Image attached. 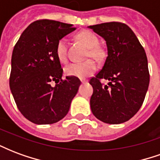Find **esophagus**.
<instances>
[{
	"mask_svg": "<svg viewBox=\"0 0 160 160\" xmlns=\"http://www.w3.org/2000/svg\"><path fill=\"white\" fill-rule=\"evenodd\" d=\"M80 81H81V83H82V84L87 83V80H80Z\"/></svg>",
	"mask_w": 160,
	"mask_h": 160,
	"instance_id": "esophagus-1",
	"label": "esophagus"
}]
</instances>
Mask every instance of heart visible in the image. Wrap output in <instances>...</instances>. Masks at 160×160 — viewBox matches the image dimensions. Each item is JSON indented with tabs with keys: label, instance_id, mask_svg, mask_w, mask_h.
Here are the masks:
<instances>
[{
	"label": "heart",
	"instance_id": "heart-1",
	"mask_svg": "<svg viewBox=\"0 0 160 160\" xmlns=\"http://www.w3.org/2000/svg\"><path fill=\"white\" fill-rule=\"evenodd\" d=\"M77 38L86 44L89 48L88 56L94 58H100L102 50L98 48V39L93 33L90 32H81L77 35ZM67 42L66 38H61L57 41L56 47V56L61 62L67 61ZM97 69V63L92 59H88L85 62H72L65 68V73L68 76H73L85 79L89 77Z\"/></svg>",
	"mask_w": 160,
	"mask_h": 160
}]
</instances>
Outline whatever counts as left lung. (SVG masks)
Segmentation results:
<instances>
[{
  "label": "left lung",
  "mask_w": 160,
  "mask_h": 160,
  "mask_svg": "<svg viewBox=\"0 0 160 160\" xmlns=\"http://www.w3.org/2000/svg\"><path fill=\"white\" fill-rule=\"evenodd\" d=\"M106 42L108 56L102 69L92 78V114L109 124L133 118L143 104L149 86L147 55L134 32L125 24L108 22L88 26ZM101 78L111 81L104 86Z\"/></svg>",
  "instance_id": "8db88e82"
}]
</instances>
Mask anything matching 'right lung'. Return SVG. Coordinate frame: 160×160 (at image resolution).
Returning <instances> with one entry per match:
<instances>
[{
    "instance_id": "add662e5",
    "label": "right lung",
    "mask_w": 160,
    "mask_h": 160,
    "mask_svg": "<svg viewBox=\"0 0 160 160\" xmlns=\"http://www.w3.org/2000/svg\"><path fill=\"white\" fill-rule=\"evenodd\" d=\"M56 20H37L28 26L13 48L9 86L21 114L36 124H52L69 111L80 80L67 76L56 56L57 41L74 30ZM56 82L53 88L51 80ZM61 82H59V80Z\"/></svg>"
}]
</instances>
